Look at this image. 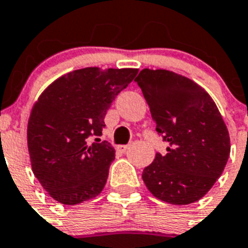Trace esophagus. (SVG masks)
Wrapping results in <instances>:
<instances>
[{"label": "esophagus", "instance_id": "1", "mask_svg": "<svg viewBox=\"0 0 248 248\" xmlns=\"http://www.w3.org/2000/svg\"><path fill=\"white\" fill-rule=\"evenodd\" d=\"M128 148H129V144H120V146H118V151L125 152Z\"/></svg>", "mask_w": 248, "mask_h": 248}]
</instances>
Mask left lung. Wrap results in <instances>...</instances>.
Here are the masks:
<instances>
[{"mask_svg": "<svg viewBox=\"0 0 248 248\" xmlns=\"http://www.w3.org/2000/svg\"><path fill=\"white\" fill-rule=\"evenodd\" d=\"M156 132L169 143L142 173L156 199L171 205L196 202L221 175L231 140L220 111L197 83L174 71L143 69L136 78Z\"/></svg>", "mask_w": 248, "mask_h": 248, "instance_id": "1", "label": "left lung"}]
</instances>
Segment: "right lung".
Masks as SVG:
<instances>
[{"label": "right lung", "mask_w": 248, "mask_h": 248, "mask_svg": "<svg viewBox=\"0 0 248 248\" xmlns=\"http://www.w3.org/2000/svg\"><path fill=\"white\" fill-rule=\"evenodd\" d=\"M137 73L79 69L51 83L35 101L28 120V151L35 178L53 200L78 205L102 192L115 150L97 137L111 102Z\"/></svg>", "instance_id": "right-lung-1"}]
</instances>
